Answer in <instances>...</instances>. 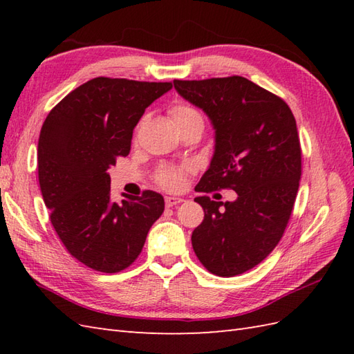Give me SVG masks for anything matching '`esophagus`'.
<instances>
[{
  "label": "esophagus",
  "instance_id": "34e87169",
  "mask_svg": "<svg viewBox=\"0 0 354 354\" xmlns=\"http://www.w3.org/2000/svg\"><path fill=\"white\" fill-rule=\"evenodd\" d=\"M184 199L183 198H175V196H165V207H175L178 204H181Z\"/></svg>",
  "mask_w": 354,
  "mask_h": 354
}]
</instances>
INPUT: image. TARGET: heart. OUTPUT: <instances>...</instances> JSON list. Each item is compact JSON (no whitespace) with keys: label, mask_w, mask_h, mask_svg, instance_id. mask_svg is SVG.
Wrapping results in <instances>:
<instances>
[{"label":"heart","mask_w":354,"mask_h":354,"mask_svg":"<svg viewBox=\"0 0 354 354\" xmlns=\"http://www.w3.org/2000/svg\"><path fill=\"white\" fill-rule=\"evenodd\" d=\"M170 117L173 120V123L176 124V127H184L187 124L192 123H204V118L199 114V111L194 108L189 106V104H176L170 109ZM183 178H184V170L183 169H175V167H169V169H162L160 173H158V183L162 185L164 189L169 190H175L178 187H181L183 184Z\"/></svg>","instance_id":"1"}]
</instances>
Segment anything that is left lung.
<instances>
[{
  "label": "left lung",
  "mask_w": 354,
  "mask_h": 354,
  "mask_svg": "<svg viewBox=\"0 0 354 354\" xmlns=\"http://www.w3.org/2000/svg\"><path fill=\"white\" fill-rule=\"evenodd\" d=\"M173 85L214 129V153L198 192L237 193L232 202L194 199L205 213L192 234L194 254L212 274H243L272 252L289 222L301 179L295 117L280 97L240 76Z\"/></svg>",
  "instance_id": "8db88e82"
}]
</instances>
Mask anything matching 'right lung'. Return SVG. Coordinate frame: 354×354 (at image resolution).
Wrapping results in <instances>:
<instances>
[{
  "mask_svg": "<svg viewBox=\"0 0 354 354\" xmlns=\"http://www.w3.org/2000/svg\"><path fill=\"white\" fill-rule=\"evenodd\" d=\"M169 82L95 77L59 102L42 124L37 175L45 207L59 239L74 259L114 274L138 257L147 232L164 212V198L111 201L117 156L129 155L135 126Z\"/></svg>",
  "mask_w": 354,
  "mask_h": 354,
  "instance_id": "add662e5",
  "label": "right lung"
}]
</instances>
